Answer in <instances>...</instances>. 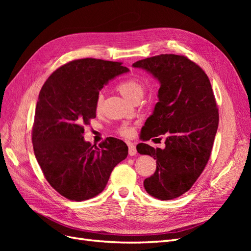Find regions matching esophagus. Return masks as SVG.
Segmentation results:
<instances>
[{"instance_id": "obj_1", "label": "esophagus", "mask_w": 251, "mask_h": 251, "mask_svg": "<svg viewBox=\"0 0 251 251\" xmlns=\"http://www.w3.org/2000/svg\"><path fill=\"white\" fill-rule=\"evenodd\" d=\"M137 151H136V147L133 143H128V155L130 156H135Z\"/></svg>"}]
</instances>
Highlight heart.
Segmentation results:
<instances>
[{"instance_id": "1", "label": "heart", "mask_w": 251, "mask_h": 251, "mask_svg": "<svg viewBox=\"0 0 251 251\" xmlns=\"http://www.w3.org/2000/svg\"><path fill=\"white\" fill-rule=\"evenodd\" d=\"M116 88L119 91V93L130 101H132L135 97L142 96L143 91H144L143 82L136 77H130V78L121 80L120 82H118ZM101 103H102V95L98 94L95 100V109L97 111L100 109ZM121 134L124 136H126V137H131L133 135V128L124 127L123 130H121Z\"/></svg>"}]
</instances>
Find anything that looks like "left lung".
<instances>
[{
  "instance_id": "left-lung-1",
  "label": "left lung",
  "mask_w": 251,
  "mask_h": 251,
  "mask_svg": "<svg viewBox=\"0 0 251 251\" xmlns=\"http://www.w3.org/2000/svg\"><path fill=\"white\" fill-rule=\"evenodd\" d=\"M133 67L160 83L158 102L141 130L143 141L166 137L164 149L137 146L139 154L153 157L157 164L153 176L144 180V188L159 200L178 198L199 178L214 144L219 113L210 81L198 65L182 55L148 57Z\"/></svg>"
}]
</instances>
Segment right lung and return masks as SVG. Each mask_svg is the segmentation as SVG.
I'll return each mask as SVG.
<instances>
[{
    "instance_id": "obj_1",
    "label": "right lung",
    "mask_w": 251,
    "mask_h": 251,
    "mask_svg": "<svg viewBox=\"0 0 251 251\" xmlns=\"http://www.w3.org/2000/svg\"><path fill=\"white\" fill-rule=\"evenodd\" d=\"M128 71L120 63L82 58L58 68L44 83L32 128L34 155L49 184L67 199L80 202L100 194L127 156L126 144L117 138L91 146L83 126L96 117L103 86Z\"/></svg>"
}]
</instances>
